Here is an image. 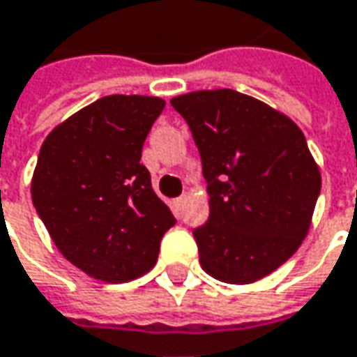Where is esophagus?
Returning a JSON list of instances; mask_svg holds the SVG:
<instances>
[{
  "instance_id": "34e87169",
  "label": "esophagus",
  "mask_w": 357,
  "mask_h": 357,
  "mask_svg": "<svg viewBox=\"0 0 357 357\" xmlns=\"http://www.w3.org/2000/svg\"><path fill=\"white\" fill-rule=\"evenodd\" d=\"M185 202H188V196H185V194H183V196H179V198L174 199V206H176V208H178V210H181V208H183V204H185Z\"/></svg>"
}]
</instances>
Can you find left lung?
Masks as SVG:
<instances>
[{
    "label": "left lung",
    "instance_id": "left-lung-1",
    "mask_svg": "<svg viewBox=\"0 0 357 357\" xmlns=\"http://www.w3.org/2000/svg\"><path fill=\"white\" fill-rule=\"evenodd\" d=\"M202 158L210 218L194 230L202 268L248 284L277 271L307 236L321 176L303 131L230 89L172 98Z\"/></svg>",
    "mask_w": 357,
    "mask_h": 357
}]
</instances>
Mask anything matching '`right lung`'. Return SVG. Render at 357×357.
<instances>
[{
    "label": "right lung",
    "mask_w": 357,
    "mask_h": 357,
    "mask_svg": "<svg viewBox=\"0 0 357 357\" xmlns=\"http://www.w3.org/2000/svg\"><path fill=\"white\" fill-rule=\"evenodd\" d=\"M163 107L158 96H102L52 129L38 155V216L64 259L105 283L151 271L159 242L176 224L141 163Z\"/></svg>",
    "instance_id": "add662e5"
}]
</instances>
